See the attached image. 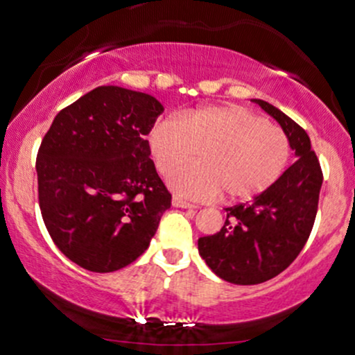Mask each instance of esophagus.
I'll list each match as a JSON object with an SVG mask.
<instances>
[{
	"label": "esophagus",
	"instance_id": "1",
	"mask_svg": "<svg viewBox=\"0 0 355 355\" xmlns=\"http://www.w3.org/2000/svg\"><path fill=\"white\" fill-rule=\"evenodd\" d=\"M173 207H178V208H188V210H195V205L184 202V200H181L179 196H174L173 198Z\"/></svg>",
	"mask_w": 355,
	"mask_h": 355
}]
</instances>
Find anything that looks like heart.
Here are the masks:
<instances>
[{"mask_svg": "<svg viewBox=\"0 0 355 355\" xmlns=\"http://www.w3.org/2000/svg\"><path fill=\"white\" fill-rule=\"evenodd\" d=\"M148 150L157 173L169 176L196 153L198 164L177 171L169 186L178 195L244 202L268 189L286 169L288 138L282 128L237 105H207L181 119L153 124Z\"/></svg>", "mask_w": 355, "mask_h": 355, "instance_id": "obj_1", "label": "heart"}]
</instances>
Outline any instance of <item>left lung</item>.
I'll use <instances>...</instances> for the list:
<instances>
[{
    "mask_svg": "<svg viewBox=\"0 0 355 355\" xmlns=\"http://www.w3.org/2000/svg\"><path fill=\"white\" fill-rule=\"evenodd\" d=\"M254 102L282 126L295 160L253 202L225 208L220 231L198 239L200 257L211 272L237 286L266 282L297 258L311 234L323 182L308 133L275 105Z\"/></svg>",
    "mask_w": 355,
    "mask_h": 355,
    "instance_id": "left-lung-1",
    "label": "left lung"
}]
</instances>
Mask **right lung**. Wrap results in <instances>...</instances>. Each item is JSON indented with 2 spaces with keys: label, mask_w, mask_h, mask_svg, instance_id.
Here are the masks:
<instances>
[{
  "label": "right lung",
  "mask_w": 355,
  "mask_h": 355,
  "mask_svg": "<svg viewBox=\"0 0 355 355\" xmlns=\"http://www.w3.org/2000/svg\"><path fill=\"white\" fill-rule=\"evenodd\" d=\"M164 107L155 97L97 87L58 112L37 153L39 207L64 257L97 273L145 253L171 193L145 140Z\"/></svg>",
  "instance_id": "1"
}]
</instances>
